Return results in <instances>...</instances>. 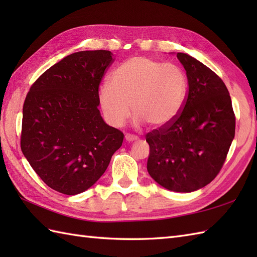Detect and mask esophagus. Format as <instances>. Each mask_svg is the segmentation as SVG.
<instances>
[{
  "instance_id": "esophagus-1",
  "label": "esophagus",
  "mask_w": 257,
  "mask_h": 257,
  "mask_svg": "<svg viewBox=\"0 0 257 257\" xmlns=\"http://www.w3.org/2000/svg\"><path fill=\"white\" fill-rule=\"evenodd\" d=\"M124 139H125V141H128V143H133V141L138 140V137H137V136H134V135L127 134V135L124 136Z\"/></svg>"
}]
</instances>
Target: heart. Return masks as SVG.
I'll return each mask as SVG.
<instances>
[{
  "label": "heart",
  "instance_id": "heart-1",
  "mask_svg": "<svg viewBox=\"0 0 257 257\" xmlns=\"http://www.w3.org/2000/svg\"><path fill=\"white\" fill-rule=\"evenodd\" d=\"M187 92V74L178 64L134 56L120 64L108 85L100 87L98 102L112 127H121L132 108L137 125L146 122L165 128L181 112Z\"/></svg>",
  "mask_w": 257,
  "mask_h": 257
}]
</instances>
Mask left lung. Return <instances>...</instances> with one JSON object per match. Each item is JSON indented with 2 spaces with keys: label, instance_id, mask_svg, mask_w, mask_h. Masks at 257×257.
Instances as JSON below:
<instances>
[{
  "label": "left lung",
  "instance_id": "1",
  "mask_svg": "<svg viewBox=\"0 0 257 257\" xmlns=\"http://www.w3.org/2000/svg\"><path fill=\"white\" fill-rule=\"evenodd\" d=\"M177 57L187 72V99L174 121L146 135L147 170L163 188L192 192L209 184L224 165L235 135V114L219 76L188 54Z\"/></svg>",
  "mask_w": 257,
  "mask_h": 257
}]
</instances>
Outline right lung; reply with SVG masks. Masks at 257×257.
<instances>
[{"instance_id": "1", "label": "right lung", "mask_w": 257, "mask_h": 257, "mask_svg": "<svg viewBox=\"0 0 257 257\" xmlns=\"http://www.w3.org/2000/svg\"><path fill=\"white\" fill-rule=\"evenodd\" d=\"M110 51H83L64 57L31 86L23 105L21 149L53 190L67 195L97 182L123 134L98 109V89L113 62Z\"/></svg>"}]
</instances>
